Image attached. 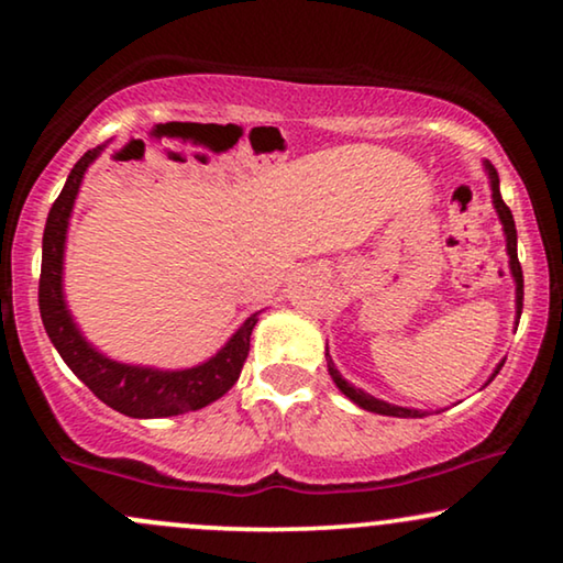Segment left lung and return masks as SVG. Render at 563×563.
<instances>
[{"label": "left lung", "mask_w": 563, "mask_h": 563, "mask_svg": "<svg viewBox=\"0 0 563 563\" xmlns=\"http://www.w3.org/2000/svg\"><path fill=\"white\" fill-rule=\"evenodd\" d=\"M489 174V187H492V202H495V210L499 214V222H503V230H505V238H507V256H510V272H512V279H515V307H518V320H520V312H522V268H520V261H518V230H515V220H512V212L510 207L503 202V195H499V176H497V168L489 164H484ZM325 358H328V372L333 376L335 387L343 391L345 397L351 399V402H356L358 407H364L368 412H376V415H391V418H426V412L420 410H410V407H397V405H389L384 402V399H376L372 395H366L364 389H356L353 384H349L338 372L333 358H330V353L325 351ZM505 364V361H503ZM499 364L495 368V374H492V379L499 374ZM489 379V382H492Z\"/></svg>", "instance_id": "left-lung-1"}]
</instances>
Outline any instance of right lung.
Masks as SVG:
<instances>
[{
  "label": "right lung",
  "mask_w": 563,
  "mask_h": 563,
  "mask_svg": "<svg viewBox=\"0 0 563 563\" xmlns=\"http://www.w3.org/2000/svg\"><path fill=\"white\" fill-rule=\"evenodd\" d=\"M99 153H102V145L87 151L76 161L64 189L51 207L48 220H45L41 287H37V305H41L45 333L56 345L60 358L66 361V366L95 391V397L128 418H172V415L202 410L225 395L241 376L258 312L251 314L210 361L181 368V372L120 364L89 345L81 330L76 328L64 299V249L68 218H71L81 179Z\"/></svg>",
  "instance_id": "1"
}]
</instances>
